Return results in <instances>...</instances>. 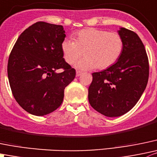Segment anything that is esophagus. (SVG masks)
<instances>
[{"label": "esophagus", "mask_w": 157, "mask_h": 157, "mask_svg": "<svg viewBox=\"0 0 157 157\" xmlns=\"http://www.w3.org/2000/svg\"><path fill=\"white\" fill-rule=\"evenodd\" d=\"M81 74H82L81 71H77V73H76V76H77V77H80Z\"/></svg>", "instance_id": "esophagus-1"}]
</instances>
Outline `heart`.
Returning a JSON list of instances; mask_svg holds the SVG:
<instances>
[{"mask_svg":"<svg viewBox=\"0 0 157 157\" xmlns=\"http://www.w3.org/2000/svg\"><path fill=\"white\" fill-rule=\"evenodd\" d=\"M75 40L67 38L61 43L65 61L75 63L84 52L85 57L75 63L80 71L110 67L119 60L124 51V40L120 34L96 28L81 30L74 34Z\"/></svg>","mask_w":157,"mask_h":157,"instance_id":"b5f03b06","label":"heart"}]
</instances>
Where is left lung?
Wrapping results in <instances>:
<instances>
[{"instance_id": "left-lung-1", "label": "left lung", "mask_w": 157, "mask_h": 157, "mask_svg": "<svg viewBox=\"0 0 157 157\" xmlns=\"http://www.w3.org/2000/svg\"><path fill=\"white\" fill-rule=\"evenodd\" d=\"M124 51L113 66L93 73L88 89L90 104L108 117L124 115L136 105L147 87L149 62L142 40L133 31L121 27Z\"/></svg>"}]
</instances>
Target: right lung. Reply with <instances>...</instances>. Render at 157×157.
<instances>
[{"label": "right lung", "mask_w": 157, "mask_h": 157, "mask_svg": "<svg viewBox=\"0 0 157 157\" xmlns=\"http://www.w3.org/2000/svg\"><path fill=\"white\" fill-rule=\"evenodd\" d=\"M63 26L36 22L17 38L7 63L12 94L29 113L44 116L61 105L64 89L76 71L63 58ZM63 69L61 73L56 71Z\"/></svg>", "instance_id": "1"}]
</instances>
